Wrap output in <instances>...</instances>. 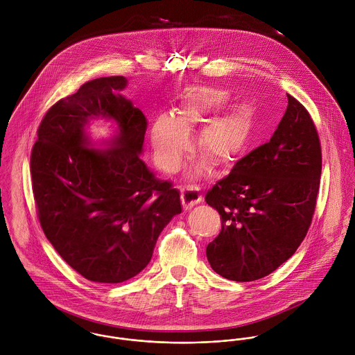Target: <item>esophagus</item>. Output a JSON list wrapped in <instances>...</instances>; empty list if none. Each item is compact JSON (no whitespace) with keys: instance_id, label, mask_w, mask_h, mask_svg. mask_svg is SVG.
Segmentation results:
<instances>
[{"instance_id":"1","label":"esophagus","mask_w":355,"mask_h":355,"mask_svg":"<svg viewBox=\"0 0 355 355\" xmlns=\"http://www.w3.org/2000/svg\"><path fill=\"white\" fill-rule=\"evenodd\" d=\"M180 193H182V196H180L182 203L186 210L191 209L193 206H196L202 201V194L193 187H183L180 190Z\"/></svg>"}]
</instances>
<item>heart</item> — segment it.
<instances>
[{"label":"heart","instance_id":"b5f03b06","mask_svg":"<svg viewBox=\"0 0 355 355\" xmlns=\"http://www.w3.org/2000/svg\"><path fill=\"white\" fill-rule=\"evenodd\" d=\"M228 102L218 89L198 87L180 102L176 116H159L152 128L153 150L158 165L175 172L189 149V134L203 126L197 149L220 166L234 162L249 148L252 120L242 109H231L216 116Z\"/></svg>","mask_w":355,"mask_h":355}]
</instances>
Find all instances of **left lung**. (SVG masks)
<instances>
[{
	"label": "left lung",
	"instance_id": "8db88e82",
	"mask_svg": "<svg viewBox=\"0 0 355 355\" xmlns=\"http://www.w3.org/2000/svg\"><path fill=\"white\" fill-rule=\"evenodd\" d=\"M287 98L270 141L239 159L205 197L221 216L206 257L228 280L253 282L276 270L297 252L311 223L321 146L304 105Z\"/></svg>",
	"mask_w": 355,
	"mask_h": 355
}]
</instances>
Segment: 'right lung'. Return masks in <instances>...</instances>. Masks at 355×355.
<instances>
[{"instance_id": "1", "label": "right lung", "mask_w": 355, "mask_h": 355, "mask_svg": "<svg viewBox=\"0 0 355 355\" xmlns=\"http://www.w3.org/2000/svg\"><path fill=\"white\" fill-rule=\"evenodd\" d=\"M125 87L124 76L98 78L55 102L31 152L41 227L61 258L96 283H121L144 270L161 231L182 213L179 191L141 158L148 121L121 96ZM97 118L116 124L98 144L85 131Z\"/></svg>"}]
</instances>
